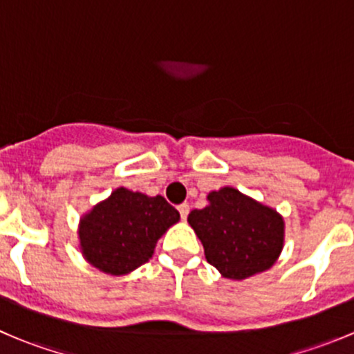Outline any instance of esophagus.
Wrapping results in <instances>:
<instances>
[{
  "label": "esophagus",
  "mask_w": 354,
  "mask_h": 354,
  "mask_svg": "<svg viewBox=\"0 0 354 354\" xmlns=\"http://www.w3.org/2000/svg\"><path fill=\"white\" fill-rule=\"evenodd\" d=\"M178 210H180L181 219L185 221L188 217V212H190V205H188V203H181V205H178Z\"/></svg>",
  "instance_id": "34e87169"
}]
</instances>
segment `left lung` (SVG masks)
I'll list each match as a JSON object with an SVG mask.
<instances>
[{
	"label": "left lung",
	"mask_w": 354,
	"mask_h": 354,
	"mask_svg": "<svg viewBox=\"0 0 354 354\" xmlns=\"http://www.w3.org/2000/svg\"><path fill=\"white\" fill-rule=\"evenodd\" d=\"M207 200L188 214L207 262L234 281L270 269L284 246L283 216L233 187L210 192Z\"/></svg>",
	"instance_id": "1"
}]
</instances>
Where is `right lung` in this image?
Segmentation results:
<instances>
[{
	"label": "right lung",
	"mask_w": 354,
	"mask_h": 354,
	"mask_svg": "<svg viewBox=\"0 0 354 354\" xmlns=\"http://www.w3.org/2000/svg\"><path fill=\"white\" fill-rule=\"evenodd\" d=\"M178 221L180 212L160 195L120 187L82 216V255L102 272L124 276L149 262L157 240Z\"/></svg>",
	"instance_id": "1"
}]
</instances>
